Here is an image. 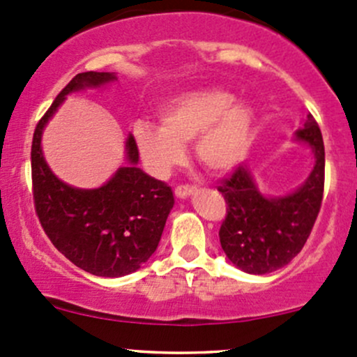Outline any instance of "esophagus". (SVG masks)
<instances>
[{"label":"esophagus","instance_id":"1","mask_svg":"<svg viewBox=\"0 0 357 357\" xmlns=\"http://www.w3.org/2000/svg\"><path fill=\"white\" fill-rule=\"evenodd\" d=\"M195 192H197V189L190 185H178L177 189H175V195H177L178 199H187L190 197V195H194Z\"/></svg>","mask_w":357,"mask_h":357}]
</instances>
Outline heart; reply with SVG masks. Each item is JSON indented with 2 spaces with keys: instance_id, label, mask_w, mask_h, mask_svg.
<instances>
[{
  "instance_id": "heart-1",
  "label": "heart",
  "mask_w": 357,
  "mask_h": 357,
  "mask_svg": "<svg viewBox=\"0 0 357 357\" xmlns=\"http://www.w3.org/2000/svg\"><path fill=\"white\" fill-rule=\"evenodd\" d=\"M255 129V112L247 103L233 102L228 91L211 88L168 102L160 112V128L136 122L134 143L149 170L158 177L170 174L194 141L197 162L226 174L243 162Z\"/></svg>"
}]
</instances>
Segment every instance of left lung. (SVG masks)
Here are the masks:
<instances>
[{
	"label": "left lung",
	"instance_id": "1",
	"mask_svg": "<svg viewBox=\"0 0 357 357\" xmlns=\"http://www.w3.org/2000/svg\"><path fill=\"white\" fill-rule=\"evenodd\" d=\"M293 141L312 149L315 158L310 175L293 192L264 194L248 165L218 187L228 204L220 229L221 248L233 266L248 274H269L287 266L301 252L320 211L325 148L315 119L306 116Z\"/></svg>",
	"mask_w": 357,
	"mask_h": 357
}]
</instances>
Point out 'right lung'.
I'll list each match as a JSON object with an SVG mask.
<instances>
[{
    "label": "right lung",
    "instance_id": "obj_1",
    "mask_svg": "<svg viewBox=\"0 0 357 357\" xmlns=\"http://www.w3.org/2000/svg\"><path fill=\"white\" fill-rule=\"evenodd\" d=\"M117 82L116 73H79L64 86L37 124L32 141L36 211L52 245L76 267L100 278H122L141 269L155 254L175 204L162 180L144 174L132 134L124 163L105 183L79 189L57 178L44 158L42 134L68 95Z\"/></svg>",
    "mask_w": 357,
    "mask_h": 357
}]
</instances>
